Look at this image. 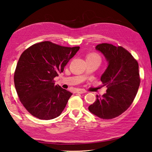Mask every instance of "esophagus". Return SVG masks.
Returning <instances> with one entry per match:
<instances>
[{"label":"esophagus","instance_id":"34e87169","mask_svg":"<svg viewBox=\"0 0 152 152\" xmlns=\"http://www.w3.org/2000/svg\"><path fill=\"white\" fill-rule=\"evenodd\" d=\"M76 93H78V94H83V93H86L85 91H83V90H77Z\"/></svg>","mask_w":152,"mask_h":152}]
</instances>
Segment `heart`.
I'll return each instance as SVG.
<instances>
[{
  "mask_svg": "<svg viewBox=\"0 0 152 152\" xmlns=\"http://www.w3.org/2000/svg\"><path fill=\"white\" fill-rule=\"evenodd\" d=\"M87 58H91V59H99L101 60V59H100V57L98 56L97 54H95V53H91V54L88 55V57Z\"/></svg>",
  "mask_w": 152,
  "mask_h": 152,
  "instance_id": "heart-1",
  "label": "heart"
}]
</instances>
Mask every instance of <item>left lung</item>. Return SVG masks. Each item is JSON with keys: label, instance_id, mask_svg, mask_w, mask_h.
Segmentation results:
<instances>
[{"label": "left lung", "instance_id": "8db88e82", "mask_svg": "<svg viewBox=\"0 0 152 152\" xmlns=\"http://www.w3.org/2000/svg\"><path fill=\"white\" fill-rule=\"evenodd\" d=\"M95 49L108 62L101 77L103 86L108 89L102 96L96 95V101L88 109L101 119H113L127 110L137 95L140 81L138 64L121 46L103 43L96 46Z\"/></svg>", "mask_w": 152, "mask_h": 152}]
</instances>
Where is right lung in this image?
Instances as JSON below:
<instances>
[{"label":"right lung","instance_id":"right-lung-1","mask_svg":"<svg viewBox=\"0 0 152 152\" xmlns=\"http://www.w3.org/2000/svg\"><path fill=\"white\" fill-rule=\"evenodd\" d=\"M80 47L68 48L45 41L28 48L19 58L14 84L21 102L31 114L49 120L59 116L72 93L55 85Z\"/></svg>","mask_w":152,"mask_h":152}]
</instances>
